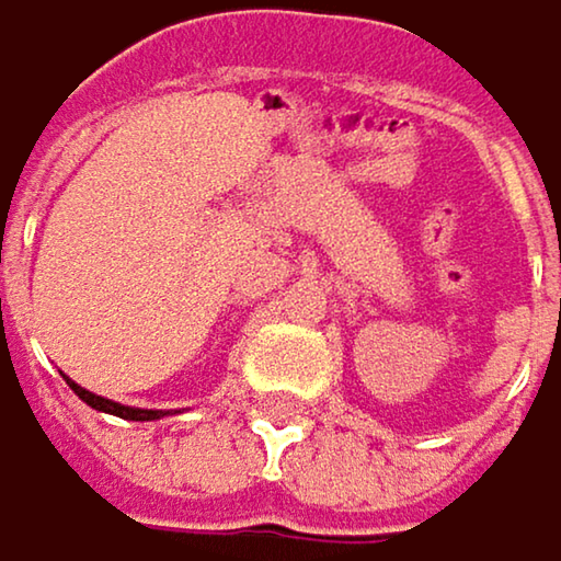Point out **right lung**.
Returning a JSON list of instances; mask_svg holds the SVG:
<instances>
[{"label": "right lung", "mask_w": 561, "mask_h": 561, "mask_svg": "<svg viewBox=\"0 0 561 561\" xmlns=\"http://www.w3.org/2000/svg\"><path fill=\"white\" fill-rule=\"evenodd\" d=\"M68 386H71V392L81 399V402H88L91 409H98V412H107V415H117V419H127V421H156L162 419L165 412H146V409H127V405H117V402H111V399H101V396H94V392H88V389H81V386H75L71 379H68Z\"/></svg>", "instance_id": "add662e5"}]
</instances>
